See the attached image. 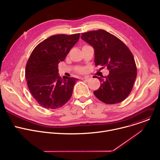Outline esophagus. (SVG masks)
Masks as SVG:
<instances>
[{"instance_id":"obj_1","label":"esophagus","mask_w":160,"mask_h":160,"mask_svg":"<svg viewBox=\"0 0 160 160\" xmlns=\"http://www.w3.org/2000/svg\"><path fill=\"white\" fill-rule=\"evenodd\" d=\"M82 80H83V81H86V82H88L89 80H90V78H89V77H83V78H82Z\"/></svg>"}]
</instances>
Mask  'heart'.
<instances>
[{
	"label": "heart",
	"mask_w": 160,
	"mask_h": 160,
	"mask_svg": "<svg viewBox=\"0 0 160 160\" xmlns=\"http://www.w3.org/2000/svg\"><path fill=\"white\" fill-rule=\"evenodd\" d=\"M78 71H79V72H83V69L81 68V69H80Z\"/></svg>",
	"instance_id": "b5f03b06"
}]
</instances>
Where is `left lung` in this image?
I'll return each instance as SVG.
<instances>
[{"mask_svg": "<svg viewBox=\"0 0 160 160\" xmlns=\"http://www.w3.org/2000/svg\"><path fill=\"white\" fill-rule=\"evenodd\" d=\"M81 38L94 48L95 65L101 67L100 69L106 67L109 71L108 76L98 77L102 83L94 91L96 97L107 104L124 100L131 92L137 75L135 60L129 49L103 29L82 33Z\"/></svg>", "mask_w": 160, "mask_h": 160, "instance_id": "obj_1", "label": "left lung"}]
</instances>
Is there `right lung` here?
I'll use <instances>...</instances> for the list:
<instances>
[{
	"mask_svg": "<svg viewBox=\"0 0 160 160\" xmlns=\"http://www.w3.org/2000/svg\"><path fill=\"white\" fill-rule=\"evenodd\" d=\"M79 38L80 33L52 35L32 51L26 66V79L32 96L42 107L57 109L70 99L78 79L67 77L62 79L58 67Z\"/></svg>",
	"mask_w": 160,
	"mask_h": 160,
	"instance_id": "add662e5",
	"label": "right lung"
}]
</instances>
